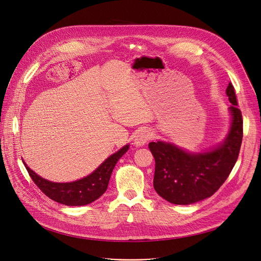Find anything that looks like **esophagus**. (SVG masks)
<instances>
[{
    "mask_svg": "<svg viewBox=\"0 0 261 261\" xmlns=\"http://www.w3.org/2000/svg\"><path fill=\"white\" fill-rule=\"evenodd\" d=\"M152 138V133L147 129V128H143L140 130L137 136L135 137V145L136 146H143L145 145L149 140Z\"/></svg>",
    "mask_w": 261,
    "mask_h": 261,
    "instance_id": "34e87169",
    "label": "esophagus"
}]
</instances>
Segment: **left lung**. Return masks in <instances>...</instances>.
Returning a JSON list of instances; mask_svg holds the SVG:
<instances>
[{
	"instance_id": "left-lung-1",
	"label": "left lung",
	"mask_w": 261,
	"mask_h": 261,
	"mask_svg": "<svg viewBox=\"0 0 261 261\" xmlns=\"http://www.w3.org/2000/svg\"><path fill=\"white\" fill-rule=\"evenodd\" d=\"M232 121L225 141L217 147L192 153L167 142H150L154 158L153 188L167 202L190 205L213 195L232 171L243 141V116L233 85L227 90Z\"/></svg>"
}]
</instances>
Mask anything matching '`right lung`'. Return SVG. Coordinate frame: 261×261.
Returning a JSON list of instances; mask_svg holds the SVG:
<instances>
[{
    "label": "right lung",
    "mask_w": 261,
    "mask_h": 261,
    "mask_svg": "<svg viewBox=\"0 0 261 261\" xmlns=\"http://www.w3.org/2000/svg\"><path fill=\"white\" fill-rule=\"evenodd\" d=\"M129 145L110 155L94 172L71 183H54L33 172L25 162L24 165L35 185L48 197L67 206H85L101 196L108 189L113 169L127 150Z\"/></svg>",
    "instance_id": "1"
}]
</instances>
